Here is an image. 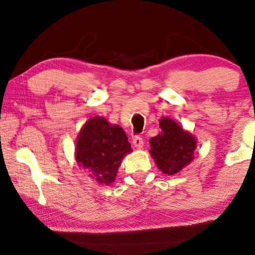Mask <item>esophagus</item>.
I'll use <instances>...</instances> for the list:
<instances>
[{"mask_svg": "<svg viewBox=\"0 0 255 255\" xmlns=\"http://www.w3.org/2000/svg\"><path fill=\"white\" fill-rule=\"evenodd\" d=\"M132 143H133V145H134L135 147L140 148V147H143L144 140H143V138L140 137V135H134L133 140H132Z\"/></svg>", "mask_w": 255, "mask_h": 255, "instance_id": "obj_1", "label": "esophagus"}]
</instances>
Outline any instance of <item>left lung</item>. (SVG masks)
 <instances>
[{
    "label": "left lung",
    "instance_id": "1",
    "mask_svg": "<svg viewBox=\"0 0 255 255\" xmlns=\"http://www.w3.org/2000/svg\"><path fill=\"white\" fill-rule=\"evenodd\" d=\"M159 127L160 133L150 139V153L163 173L173 176L193 159L196 139L168 118L160 120Z\"/></svg>",
    "mask_w": 255,
    "mask_h": 255
}]
</instances>
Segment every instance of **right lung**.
<instances>
[{
	"mask_svg": "<svg viewBox=\"0 0 255 255\" xmlns=\"http://www.w3.org/2000/svg\"><path fill=\"white\" fill-rule=\"evenodd\" d=\"M131 145L123 128L110 125L101 117L90 118L79 132L76 143V160L101 184L115 180L117 170Z\"/></svg>",
	"mask_w": 255,
	"mask_h": 255,
	"instance_id": "right-lung-1",
	"label": "right lung"
}]
</instances>
